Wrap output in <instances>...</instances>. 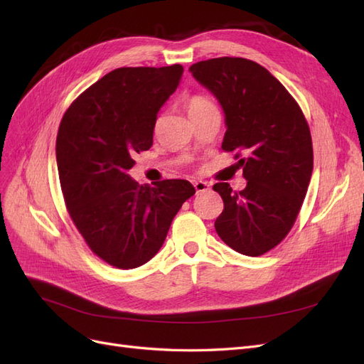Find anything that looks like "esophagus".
Segmentation results:
<instances>
[{
  "mask_svg": "<svg viewBox=\"0 0 364 364\" xmlns=\"http://www.w3.org/2000/svg\"><path fill=\"white\" fill-rule=\"evenodd\" d=\"M193 185H194V188H196V193H205V191L209 190V186H211L205 181H194Z\"/></svg>",
  "mask_w": 364,
  "mask_h": 364,
  "instance_id": "34e87169",
  "label": "esophagus"
}]
</instances>
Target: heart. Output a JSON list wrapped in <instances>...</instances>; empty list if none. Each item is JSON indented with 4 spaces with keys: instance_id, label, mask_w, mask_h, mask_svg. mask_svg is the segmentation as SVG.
<instances>
[{
    "instance_id": "obj_1",
    "label": "heart",
    "mask_w": 364,
    "mask_h": 364,
    "mask_svg": "<svg viewBox=\"0 0 364 364\" xmlns=\"http://www.w3.org/2000/svg\"><path fill=\"white\" fill-rule=\"evenodd\" d=\"M213 103L208 100V98L202 97V95H194L191 97L188 102H186V109H188V115L197 112V111H202V109L211 106Z\"/></svg>"
}]
</instances>
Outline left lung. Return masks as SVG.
Here are the masks:
<instances>
[{"mask_svg":"<svg viewBox=\"0 0 364 364\" xmlns=\"http://www.w3.org/2000/svg\"><path fill=\"white\" fill-rule=\"evenodd\" d=\"M190 71L223 109L222 149L249 155L238 161L245 190L214 185L225 203L215 230L238 253L259 257L281 243L299 214L313 173L310 127L289 91L257 62L217 58Z\"/></svg>","mask_w":364,"mask_h":364,"instance_id":"left-lung-1","label":"left lung"}]
</instances>
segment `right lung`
Listing matches in <instances>:
<instances>
[{
    "label": "right lung",
    "instance_id": "right-lung-1",
    "mask_svg": "<svg viewBox=\"0 0 364 364\" xmlns=\"http://www.w3.org/2000/svg\"><path fill=\"white\" fill-rule=\"evenodd\" d=\"M182 74V65L117 68L87 87L60 121L56 161L65 203L87 246L117 269L155 257L196 193L183 179L149 186L129 176L135 153L151 147L158 112Z\"/></svg>",
    "mask_w": 364,
    "mask_h": 364
}]
</instances>
